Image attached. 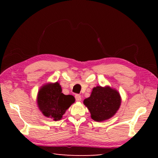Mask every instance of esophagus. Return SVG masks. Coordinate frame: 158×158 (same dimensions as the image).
Returning <instances> with one entry per match:
<instances>
[{
	"label": "esophagus",
	"instance_id": "esophagus-1",
	"mask_svg": "<svg viewBox=\"0 0 158 158\" xmlns=\"http://www.w3.org/2000/svg\"><path fill=\"white\" fill-rule=\"evenodd\" d=\"M75 99H76V100L78 101V102L81 101V96L79 95V94H77V95H75Z\"/></svg>",
	"mask_w": 158,
	"mask_h": 158
}]
</instances>
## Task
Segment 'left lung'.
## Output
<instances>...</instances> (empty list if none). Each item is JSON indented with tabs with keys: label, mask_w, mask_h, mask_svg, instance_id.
<instances>
[{
	"label": "left lung",
	"mask_w": 158,
	"mask_h": 158,
	"mask_svg": "<svg viewBox=\"0 0 158 158\" xmlns=\"http://www.w3.org/2000/svg\"><path fill=\"white\" fill-rule=\"evenodd\" d=\"M121 102L118 92L109 86L95 87L90 97L84 101L91 114L92 119L98 122L113 116L119 109Z\"/></svg>",
	"instance_id": "8db88e82"
}]
</instances>
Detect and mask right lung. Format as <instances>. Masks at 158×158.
<instances>
[{
  "instance_id": "add662e5",
  "label": "right lung",
  "mask_w": 158,
  "mask_h": 158,
  "mask_svg": "<svg viewBox=\"0 0 158 158\" xmlns=\"http://www.w3.org/2000/svg\"><path fill=\"white\" fill-rule=\"evenodd\" d=\"M74 101V96L63 94L58 82L44 85L40 89L37 95V104L42 114L54 121L62 118L65 111Z\"/></svg>"
}]
</instances>
